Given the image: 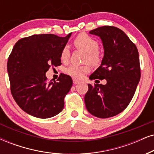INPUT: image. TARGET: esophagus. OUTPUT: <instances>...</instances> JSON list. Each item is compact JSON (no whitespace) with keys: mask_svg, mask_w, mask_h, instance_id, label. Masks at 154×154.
<instances>
[{"mask_svg":"<svg viewBox=\"0 0 154 154\" xmlns=\"http://www.w3.org/2000/svg\"><path fill=\"white\" fill-rule=\"evenodd\" d=\"M79 82H80V81L78 80V79H73V83H74V85H77V84H79Z\"/></svg>","mask_w":154,"mask_h":154,"instance_id":"1","label":"esophagus"}]
</instances>
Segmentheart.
I'll return each mask as SVG.
<instances>
[{
  "label": "heart",
  "mask_w": 154,
  "mask_h": 154,
  "mask_svg": "<svg viewBox=\"0 0 154 154\" xmlns=\"http://www.w3.org/2000/svg\"><path fill=\"white\" fill-rule=\"evenodd\" d=\"M74 45L77 49L86 52L85 56V63H89L92 65H98L102 61V56L99 51V42L87 34L82 33L76 37L74 40ZM70 57V50L68 45H65L60 52V60L63 63H67ZM90 71V66L88 63L83 65H72L65 69V73L75 77L81 79L85 74Z\"/></svg>",
  "instance_id": "1"
}]
</instances>
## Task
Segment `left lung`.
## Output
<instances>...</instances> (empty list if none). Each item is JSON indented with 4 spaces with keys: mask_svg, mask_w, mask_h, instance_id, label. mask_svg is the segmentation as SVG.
I'll use <instances>...</instances> for the list:
<instances>
[{
    "mask_svg": "<svg viewBox=\"0 0 154 154\" xmlns=\"http://www.w3.org/2000/svg\"><path fill=\"white\" fill-rule=\"evenodd\" d=\"M89 33L100 37L104 50L101 65L89 79H104L106 84H88L85 106L94 116L112 117L127 107L137 89L141 77L139 52L129 37L116 27H100Z\"/></svg>",
    "mask_w": 154,
    "mask_h": 154,
    "instance_id": "1",
    "label": "left lung"
}]
</instances>
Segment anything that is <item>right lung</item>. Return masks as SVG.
<instances>
[{"mask_svg":"<svg viewBox=\"0 0 154 154\" xmlns=\"http://www.w3.org/2000/svg\"><path fill=\"white\" fill-rule=\"evenodd\" d=\"M72 33L33 35L19 40L9 55L7 69L13 98L30 115L40 119L57 115L64 108V99L72 86L69 75L60 74L58 82H48L50 66L61 65L60 52Z\"/></svg>","mask_w":154,"mask_h":154,"instance_id":"right-lung-1","label":"right lung"}]
</instances>
